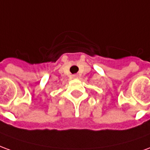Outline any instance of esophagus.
Returning a JSON list of instances; mask_svg holds the SVG:
<instances>
[{
  "label": "esophagus",
  "mask_w": 150,
  "mask_h": 150,
  "mask_svg": "<svg viewBox=\"0 0 150 150\" xmlns=\"http://www.w3.org/2000/svg\"><path fill=\"white\" fill-rule=\"evenodd\" d=\"M73 78H74V79H78V75H73Z\"/></svg>",
  "instance_id": "obj_1"
}]
</instances>
